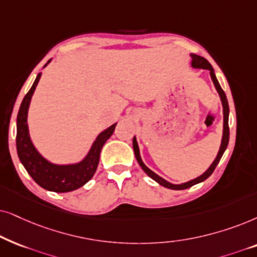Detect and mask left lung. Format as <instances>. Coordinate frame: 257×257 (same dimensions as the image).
Segmentation results:
<instances>
[{
	"label": "left lung",
	"instance_id": "obj_1",
	"mask_svg": "<svg viewBox=\"0 0 257 257\" xmlns=\"http://www.w3.org/2000/svg\"><path fill=\"white\" fill-rule=\"evenodd\" d=\"M191 66L194 68H200V69H208L210 71V76H211V80L214 82V85L215 88H216L217 93L220 94V97H221V101H222V105H223V136H222V142H221V147H220V150H218V154L216 156V159L214 160V162L211 166L208 168V170L204 174H202L201 176L196 177V179L189 181V182H186V183H182V184H173V183H169L168 181L163 180L162 177H160L159 175H156L155 173L152 172L148 167L146 166L145 163L142 162L141 160V156H140V150H139V146H138V142H136V139L134 138L133 139V147H134V153H135V157L136 160H138V162L140 166H141V168L145 170L147 175H149V177H152L154 181H156L157 183H160L161 186L166 187V188H169V189H173V190H182V189H187V188H190L193 187L194 184H197L200 182H202V181L207 180L208 177H209L213 172L216 168V166L220 162L222 155H223L224 150L227 149V146H228V142H229V124H228V118H229V105H228V100H227V96H225L223 89L221 88L220 83H218L216 76H215V73H214V69L213 67H211V64L208 62V61L204 59L202 56H198V55H194L191 54Z\"/></svg>",
	"mask_w": 257,
	"mask_h": 257
}]
</instances>
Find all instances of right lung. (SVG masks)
<instances>
[{"label":"right lung","instance_id":"right-lung-1","mask_svg":"<svg viewBox=\"0 0 257 257\" xmlns=\"http://www.w3.org/2000/svg\"><path fill=\"white\" fill-rule=\"evenodd\" d=\"M49 62L50 60L48 61V63ZM40 77L41 74L37 75L32 88L23 98L19 114H17V155H19L20 161L25 166L29 175L43 189L55 191V193L73 191L84 186L94 176L97 169L98 161H100L102 147L114 133L116 123L97 136L96 141L94 142L91 149L89 150L88 155L80 163L68 164V166H59V164L50 163L49 161L41 156L40 153L34 147L29 136L28 123H27L30 100H32L36 85L39 83Z\"/></svg>","mask_w":257,"mask_h":257}]
</instances>
